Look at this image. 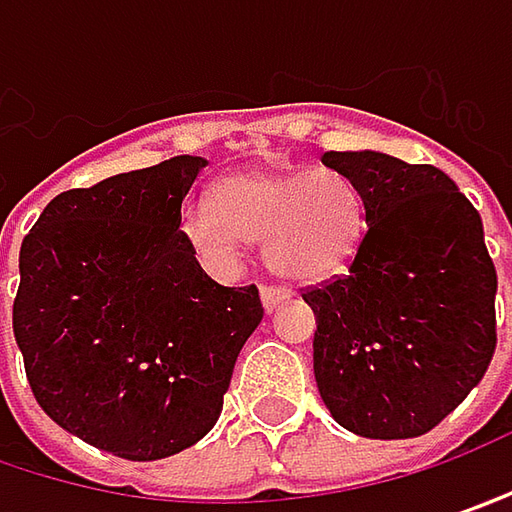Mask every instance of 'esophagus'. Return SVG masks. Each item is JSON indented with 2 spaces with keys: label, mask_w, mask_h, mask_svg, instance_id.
I'll return each instance as SVG.
<instances>
[{
  "label": "esophagus",
  "mask_w": 512,
  "mask_h": 512,
  "mask_svg": "<svg viewBox=\"0 0 512 512\" xmlns=\"http://www.w3.org/2000/svg\"><path fill=\"white\" fill-rule=\"evenodd\" d=\"M263 306H266V312H275L278 306H283L286 300L292 298V292L289 289H283V286H263Z\"/></svg>",
  "instance_id": "34e87169"
}]
</instances>
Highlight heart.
Wrapping results in <instances>:
<instances>
[{
    "mask_svg": "<svg viewBox=\"0 0 512 512\" xmlns=\"http://www.w3.org/2000/svg\"><path fill=\"white\" fill-rule=\"evenodd\" d=\"M180 234L217 275L234 272L249 240H263L269 269L292 283L338 278L367 237L361 189L335 168L240 171L214 189V203L191 200Z\"/></svg>",
    "mask_w": 512,
    "mask_h": 512,
    "instance_id": "heart-1",
    "label": "heart"
}]
</instances>
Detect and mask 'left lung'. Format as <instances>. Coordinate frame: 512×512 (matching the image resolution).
<instances>
[{"mask_svg":"<svg viewBox=\"0 0 512 512\" xmlns=\"http://www.w3.org/2000/svg\"><path fill=\"white\" fill-rule=\"evenodd\" d=\"M367 203L349 272L306 289L326 410L364 438H415L470 395L496 352V266L473 203L435 166L326 151Z\"/></svg>","mask_w":512,"mask_h":512,"instance_id":"8db88e82","label":"left lung"}]
</instances>
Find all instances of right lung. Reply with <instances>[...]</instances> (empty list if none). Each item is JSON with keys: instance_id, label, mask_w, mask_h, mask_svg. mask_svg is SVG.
Wrapping results in <instances>:
<instances>
[{"instance_id": "obj_1", "label": "right lung", "mask_w": 512, "mask_h": 512, "mask_svg": "<svg viewBox=\"0 0 512 512\" xmlns=\"http://www.w3.org/2000/svg\"><path fill=\"white\" fill-rule=\"evenodd\" d=\"M203 157L56 194L25 234L13 335L39 407L91 447L157 461L197 444L263 321L257 286H220L180 234Z\"/></svg>"}]
</instances>
